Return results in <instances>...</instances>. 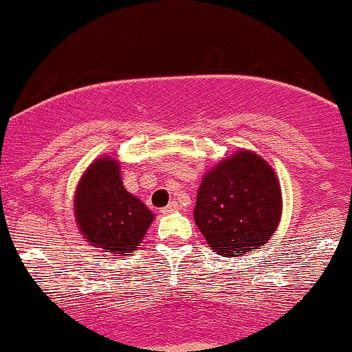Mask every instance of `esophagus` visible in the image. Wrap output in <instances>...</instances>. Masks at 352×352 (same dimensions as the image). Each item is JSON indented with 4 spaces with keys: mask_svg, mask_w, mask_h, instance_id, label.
<instances>
[{
    "mask_svg": "<svg viewBox=\"0 0 352 352\" xmlns=\"http://www.w3.org/2000/svg\"><path fill=\"white\" fill-rule=\"evenodd\" d=\"M179 203H177V201H172V203L168 204V206H165L162 210V213H165V214H168V213H173V211H177L179 210Z\"/></svg>",
    "mask_w": 352,
    "mask_h": 352,
    "instance_id": "esophagus-1",
    "label": "esophagus"
}]
</instances>
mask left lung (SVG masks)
Wrapping results in <instances>:
<instances>
[{
    "mask_svg": "<svg viewBox=\"0 0 352 352\" xmlns=\"http://www.w3.org/2000/svg\"><path fill=\"white\" fill-rule=\"evenodd\" d=\"M280 213L275 172L258 155L241 151L206 173L197 190L194 220L217 254L241 256L267 244Z\"/></svg>",
    "mask_w": 352,
    "mask_h": 352,
    "instance_id": "1",
    "label": "left lung"
}]
</instances>
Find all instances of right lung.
<instances>
[{
  "instance_id": "add662e5",
  "label": "right lung",
  "mask_w": 352,
  "mask_h": 352,
  "mask_svg": "<svg viewBox=\"0 0 352 352\" xmlns=\"http://www.w3.org/2000/svg\"><path fill=\"white\" fill-rule=\"evenodd\" d=\"M75 218L94 248L124 254L135 251L155 217L125 190L117 160L101 158L85 170L78 184Z\"/></svg>"
}]
</instances>
